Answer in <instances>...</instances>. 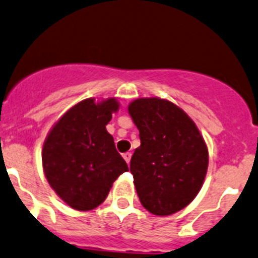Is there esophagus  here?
I'll list each match as a JSON object with an SVG mask.
<instances>
[{"label":"esophagus","instance_id":"esophagus-1","mask_svg":"<svg viewBox=\"0 0 258 258\" xmlns=\"http://www.w3.org/2000/svg\"><path fill=\"white\" fill-rule=\"evenodd\" d=\"M131 152H126V154H123V159L126 160L127 164H130V161H131Z\"/></svg>","mask_w":258,"mask_h":258}]
</instances>
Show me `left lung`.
I'll use <instances>...</instances> for the list:
<instances>
[{
    "mask_svg": "<svg viewBox=\"0 0 258 258\" xmlns=\"http://www.w3.org/2000/svg\"><path fill=\"white\" fill-rule=\"evenodd\" d=\"M127 109L141 140L130 165L140 202L155 216H171L203 186L209 162L206 141L194 121L167 99L137 98Z\"/></svg>",
    "mask_w": 258,
    "mask_h": 258,
    "instance_id": "8db88e82",
    "label": "left lung"
}]
</instances>
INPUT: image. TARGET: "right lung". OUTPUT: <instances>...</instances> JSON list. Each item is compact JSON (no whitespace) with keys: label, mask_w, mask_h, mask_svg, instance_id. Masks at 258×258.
Returning a JSON list of instances; mask_svg holds the SVG:
<instances>
[{"label":"right lung","mask_w":258,"mask_h":258,"mask_svg":"<svg viewBox=\"0 0 258 258\" xmlns=\"http://www.w3.org/2000/svg\"><path fill=\"white\" fill-rule=\"evenodd\" d=\"M117 98H87L54 123L42 145L45 177L71 208L88 212L104 202L114 180L128 171L106 126Z\"/></svg>","instance_id":"obj_1"}]
</instances>
